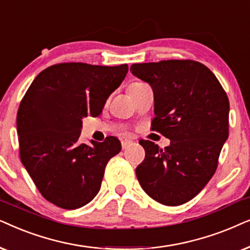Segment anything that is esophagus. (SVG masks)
Here are the masks:
<instances>
[{"instance_id":"1","label":"esophagus","mask_w":250,"mask_h":250,"mask_svg":"<svg viewBox=\"0 0 250 250\" xmlns=\"http://www.w3.org/2000/svg\"><path fill=\"white\" fill-rule=\"evenodd\" d=\"M131 144H132V141H130V139H122L121 142L122 148H127L128 146H130Z\"/></svg>"}]
</instances>
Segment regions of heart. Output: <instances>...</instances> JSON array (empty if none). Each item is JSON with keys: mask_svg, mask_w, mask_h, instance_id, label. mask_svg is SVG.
Here are the masks:
<instances>
[{"mask_svg": "<svg viewBox=\"0 0 250 250\" xmlns=\"http://www.w3.org/2000/svg\"><path fill=\"white\" fill-rule=\"evenodd\" d=\"M144 84V83H142V82H134V83H131L130 85H129V88H134V86H139V85H143Z\"/></svg>", "mask_w": 250, "mask_h": 250, "instance_id": "1", "label": "heart"}]
</instances>
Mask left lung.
<instances>
[{
	"label": "left lung",
	"mask_w": 250,
	"mask_h": 250,
	"mask_svg": "<svg viewBox=\"0 0 250 250\" xmlns=\"http://www.w3.org/2000/svg\"><path fill=\"white\" fill-rule=\"evenodd\" d=\"M130 71L152 86V130L170 139L165 148L139 142L145 149L144 161L136 168L139 184L160 204H185L217 169L229 137L228 96L210 69L189 59L134 64Z\"/></svg>",
	"instance_id": "1"
}]
</instances>
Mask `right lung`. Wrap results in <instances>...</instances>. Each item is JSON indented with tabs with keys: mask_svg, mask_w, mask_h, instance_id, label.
Returning <instances> with one entry per match:
<instances>
[{
	"mask_svg": "<svg viewBox=\"0 0 250 250\" xmlns=\"http://www.w3.org/2000/svg\"><path fill=\"white\" fill-rule=\"evenodd\" d=\"M128 65L98 66L62 62L34 79L17 113L21 160L42 197L57 207L81 208L101 189L109 159L121 143L79 142L82 119L101 114L119 88Z\"/></svg>",
	"mask_w": 250,
	"mask_h": 250,
	"instance_id": "1",
	"label": "right lung"
}]
</instances>
